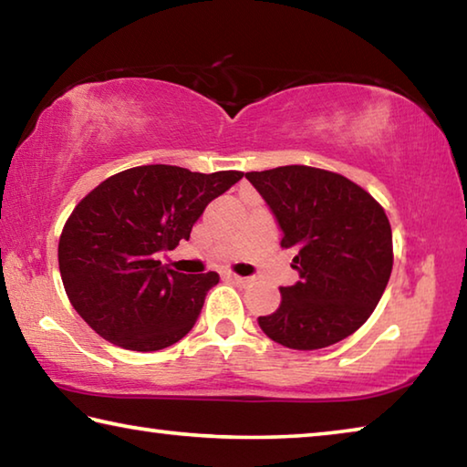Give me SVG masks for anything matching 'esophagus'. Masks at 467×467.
Wrapping results in <instances>:
<instances>
[{
  "instance_id": "esophagus-1",
  "label": "esophagus",
  "mask_w": 467,
  "mask_h": 467,
  "mask_svg": "<svg viewBox=\"0 0 467 467\" xmlns=\"http://www.w3.org/2000/svg\"><path fill=\"white\" fill-rule=\"evenodd\" d=\"M224 278H226L228 282L236 284V286H241V288L251 286V284H253V278H244V275H236V274H226Z\"/></svg>"
}]
</instances>
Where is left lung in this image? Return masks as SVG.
Here are the masks:
<instances>
[{"mask_svg": "<svg viewBox=\"0 0 467 467\" xmlns=\"http://www.w3.org/2000/svg\"><path fill=\"white\" fill-rule=\"evenodd\" d=\"M295 249L300 280L259 317L264 334L292 350H319L354 334L381 300L393 267L391 226L365 189L337 172L290 164L247 172Z\"/></svg>", "mask_w": 467, "mask_h": 467, "instance_id": "1", "label": "left lung"}]
</instances>
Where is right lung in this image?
<instances>
[{
	"mask_svg": "<svg viewBox=\"0 0 467 467\" xmlns=\"http://www.w3.org/2000/svg\"><path fill=\"white\" fill-rule=\"evenodd\" d=\"M243 179L171 164L117 172L76 205L59 236V272L78 315L110 344L154 352L189 334L218 274H179L158 253L189 241L205 205Z\"/></svg>",
	"mask_w": 467,
	"mask_h": 467,
	"instance_id": "right-lung-1",
	"label": "right lung"
}]
</instances>
